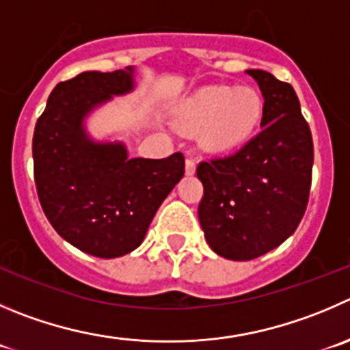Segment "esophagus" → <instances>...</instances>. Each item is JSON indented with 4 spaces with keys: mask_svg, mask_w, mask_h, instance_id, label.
I'll return each instance as SVG.
<instances>
[{
    "mask_svg": "<svg viewBox=\"0 0 350 350\" xmlns=\"http://www.w3.org/2000/svg\"><path fill=\"white\" fill-rule=\"evenodd\" d=\"M194 172H196V158L192 154H187V158H185V173H187V175H192Z\"/></svg>",
    "mask_w": 350,
    "mask_h": 350,
    "instance_id": "esophagus-1",
    "label": "esophagus"
}]
</instances>
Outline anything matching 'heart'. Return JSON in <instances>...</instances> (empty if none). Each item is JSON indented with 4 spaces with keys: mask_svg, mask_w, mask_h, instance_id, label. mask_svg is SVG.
I'll return each mask as SVG.
<instances>
[{
    "mask_svg": "<svg viewBox=\"0 0 350 350\" xmlns=\"http://www.w3.org/2000/svg\"><path fill=\"white\" fill-rule=\"evenodd\" d=\"M262 115L261 96L251 88L211 85L185 99L178 108V125L192 132L204 125L201 141L209 151L237 148L254 134Z\"/></svg>",
    "mask_w": 350,
    "mask_h": 350,
    "instance_id": "obj_1",
    "label": "heart"
}]
</instances>
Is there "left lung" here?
I'll use <instances>...</instances> for the list:
<instances>
[{"label":"left lung","mask_w":350,"mask_h":350,"mask_svg":"<svg viewBox=\"0 0 350 350\" xmlns=\"http://www.w3.org/2000/svg\"><path fill=\"white\" fill-rule=\"evenodd\" d=\"M262 92L261 131L234 154L198 165L199 221L216 254L259 258L287 241L309 201L312 137L297 94L265 70H245Z\"/></svg>","instance_id":"obj_1"}]
</instances>
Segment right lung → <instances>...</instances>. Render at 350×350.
Wrapping results in <instances>:
<instances>
[{
    "instance_id": "obj_1",
    "label": "right lung",
    "mask_w": 350,
    "mask_h": 350,
    "mask_svg": "<svg viewBox=\"0 0 350 350\" xmlns=\"http://www.w3.org/2000/svg\"><path fill=\"white\" fill-rule=\"evenodd\" d=\"M132 88V68L82 72L59 82L32 137L36 189L46 218L66 242L96 258L137 249L185 172L182 152L129 158L120 142L96 144L85 135L84 116Z\"/></svg>"
}]
</instances>
